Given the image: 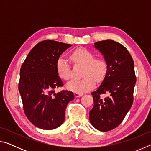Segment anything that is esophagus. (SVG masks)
<instances>
[{
	"label": "esophagus",
	"mask_w": 151,
	"mask_h": 151,
	"mask_svg": "<svg viewBox=\"0 0 151 151\" xmlns=\"http://www.w3.org/2000/svg\"><path fill=\"white\" fill-rule=\"evenodd\" d=\"M83 95V93H75V96L76 97H80Z\"/></svg>",
	"instance_id": "34e87169"
}]
</instances>
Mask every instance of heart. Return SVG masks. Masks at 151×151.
Wrapping results in <instances>:
<instances>
[{"label": "heart", "instance_id": "obj_1", "mask_svg": "<svg viewBox=\"0 0 151 151\" xmlns=\"http://www.w3.org/2000/svg\"><path fill=\"white\" fill-rule=\"evenodd\" d=\"M73 63L84 65L83 76L81 79H73L66 85V88L75 93H85L90 91L95 85V79L101 81L107 72V63L102 58H94L93 52L84 48H79L70 55ZM58 76L68 81L71 78V71L67 60L62 57L58 58L56 63Z\"/></svg>", "mask_w": 151, "mask_h": 151}]
</instances>
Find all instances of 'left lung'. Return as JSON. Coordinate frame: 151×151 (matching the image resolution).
I'll list each match as a JSON object with an SVG mask.
<instances>
[{"instance_id": "obj_1", "label": "left lung", "mask_w": 151, "mask_h": 151, "mask_svg": "<svg viewBox=\"0 0 151 151\" xmlns=\"http://www.w3.org/2000/svg\"><path fill=\"white\" fill-rule=\"evenodd\" d=\"M107 63V72L101 85L91 93L94 106L89 112L91 124L99 131L115 129L123 121L133 103L136 84L134 65L123 45L111 39L94 43ZM106 93L107 97H103Z\"/></svg>"}]
</instances>
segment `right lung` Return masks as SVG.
<instances>
[{"label": "right lung", "mask_w": 151, "mask_h": 151, "mask_svg": "<svg viewBox=\"0 0 151 151\" xmlns=\"http://www.w3.org/2000/svg\"><path fill=\"white\" fill-rule=\"evenodd\" d=\"M72 45L45 40L30 51L20 70L19 91L24 113L39 129L52 130L63 123L68 103L74 100L73 92L55 89L63 86L56 63Z\"/></svg>", "instance_id": "1"}]
</instances>
